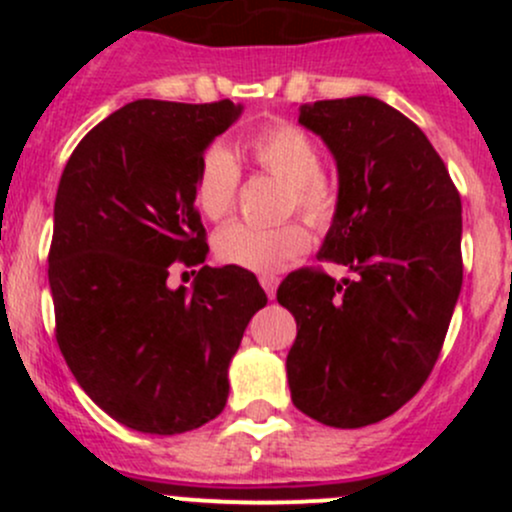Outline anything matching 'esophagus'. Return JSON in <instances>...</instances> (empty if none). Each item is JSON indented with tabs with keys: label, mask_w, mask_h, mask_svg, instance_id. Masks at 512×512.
<instances>
[{
	"label": "esophagus",
	"mask_w": 512,
	"mask_h": 512,
	"mask_svg": "<svg viewBox=\"0 0 512 512\" xmlns=\"http://www.w3.org/2000/svg\"><path fill=\"white\" fill-rule=\"evenodd\" d=\"M260 285L262 289L267 292V297H275L277 292V285H280V280H277V275H270V272H265V275H260Z\"/></svg>",
	"instance_id": "1"
}]
</instances>
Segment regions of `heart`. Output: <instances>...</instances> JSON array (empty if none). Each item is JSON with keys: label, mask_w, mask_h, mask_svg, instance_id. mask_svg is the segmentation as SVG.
Here are the masks:
<instances>
[{"label": "heart", "mask_w": 512, "mask_h": 512, "mask_svg": "<svg viewBox=\"0 0 512 512\" xmlns=\"http://www.w3.org/2000/svg\"><path fill=\"white\" fill-rule=\"evenodd\" d=\"M247 156L265 173L289 185V203L314 227H327L337 215V188L322 175L319 148L302 128L275 123L255 131L245 141ZM240 165L225 146L203 153L195 178V203L210 220L225 218L235 205ZM309 247L302 223L252 225L230 223L215 235V252L227 265L242 270L275 272Z\"/></svg>", "instance_id": "b5f03b06"}]
</instances>
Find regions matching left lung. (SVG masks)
I'll return each mask as SVG.
<instances>
[{
	"label": "left lung",
	"mask_w": 512,
	"mask_h": 512,
	"mask_svg": "<svg viewBox=\"0 0 512 512\" xmlns=\"http://www.w3.org/2000/svg\"><path fill=\"white\" fill-rule=\"evenodd\" d=\"M337 163V215L319 257L352 280L297 270L277 289L297 339L292 401L334 428L381 421L431 374L463 282L461 195L414 121L374 96L299 106Z\"/></svg>",
	"instance_id": "left-lung-1"
}]
</instances>
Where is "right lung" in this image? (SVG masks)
Segmentation results:
<instances>
[{"label": "right lung", "mask_w": 512, "mask_h": 512, "mask_svg": "<svg viewBox=\"0 0 512 512\" xmlns=\"http://www.w3.org/2000/svg\"><path fill=\"white\" fill-rule=\"evenodd\" d=\"M240 113L232 101L126 103L61 173L49 252L56 342L89 399L133 431L173 436L213 421L247 322L267 304L235 265H204L193 288L167 285L170 264L208 257L195 178Z\"/></svg>", "instance_id": "add662e5"}]
</instances>
